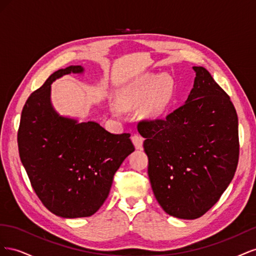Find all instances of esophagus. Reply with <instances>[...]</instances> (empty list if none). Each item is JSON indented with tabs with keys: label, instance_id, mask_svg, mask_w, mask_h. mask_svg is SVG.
<instances>
[{
	"label": "esophagus",
	"instance_id": "1",
	"mask_svg": "<svg viewBox=\"0 0 256 256\" xmlns=\"http://www.w3.org/2000/svg\"><path fill=\"white\" fill-rule=\"evenodd\" d=\"M131 140H132V143L134 144L136 148H138V150H141V148H142L144 138H143L141 136H138V134H134L132 136H131Z\"/></svg>",
	"mask_w": 256,
	"mask_h": 256
}]
</instances>
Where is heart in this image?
Here are the masks:
<instances>
[{"mask_svg": "<svg viewBox=\"0 0 256 256\" xmlns=\"http://www.w3.org/2000/svg\"><path fill=\"white\" fill-rule=\"evenodd\" d=\"M171 96L172 82L168 76L143 74L128 85L122 94V102L126 106H136L147 97L144 104L145 114L158 116L166 110Z\"/></svg>", "mask_w": 256, "mask_h": 256, "instance_id": "obj_1", "label": "heart"}]
</instances>
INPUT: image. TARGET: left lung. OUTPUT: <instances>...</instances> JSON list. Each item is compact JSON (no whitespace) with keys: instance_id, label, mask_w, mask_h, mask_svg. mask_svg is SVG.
Instances as JSON below:
<instances>
[{"instance_id":"8db88e82","label":"left lung","mask_w":256,"mask_h":256,"mask_svg":"<svg viewBox=\"0 0 256 256\" xmlns=\"http://www.w3.org/2000/svg\"><path fill=\"white\" fill-rule=\"evenodd\" d=\"M187 102L164 120H144L148 177L164 210L180 219L202 216L218 202L236 172L238 118L230 96L204 67Z\"/></svg>"}]
</instances>
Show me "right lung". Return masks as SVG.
I'll return each mask as SVG.
<instances>
[{
	"instance_id": "right-lung-1",
	"label": "right lung",
	"mask_w": 256,
	"mask_h": 256,
	"mask_svg": "<svg viewBox=\"0 0 256 256\" xmlns=\"http://www.w3.org/2000/svg\"><path fill=\"white\" fill-rule=\"evenodd\" d=\"M83 72L82 66H69L53 72L28 98L18 129L20 159L30 184L62 218L94 214L109 196L115 172L134 150L129 134H113L98 122H79L53 109L52 82Z\"/></svg>"
}]
</instances>
